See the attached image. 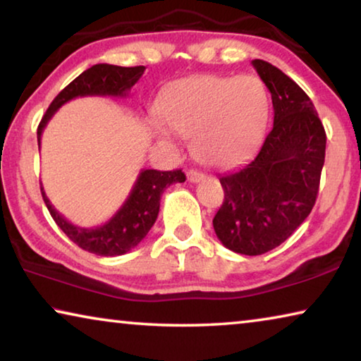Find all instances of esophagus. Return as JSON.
Returning a JSON list of instances; mask_svg holds the SVG:
<instances>
[{"mask_svg":"<svg viewBox=\"0 0 361 361\" xmlns=\"http://www.w3.org/2000/svg\"><path fill=\"white\" fill-rule=\"evenodd\" d=\"M205 178L202 172H197V170H189L188 172V181L189 183H200Z\"/></svg>","mask_w":361,"mask_h":361,"instance_id":"esophagus-1","label":"esophagus"}]
</instances>
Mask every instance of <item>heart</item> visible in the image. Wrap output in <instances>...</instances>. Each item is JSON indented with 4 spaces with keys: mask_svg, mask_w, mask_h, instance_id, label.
<instances>
[{
    "mask_svg": "<svg viewBox=\"0 0 361 361\" xmlns=\"http://www.w3.org/2000/svg\"><path fill=\"white\" fill-rule=\"evenodd\" d=\"M156 109L167 129L191 137L200 162L231 167L245 161L259 146L267 126L269 97L255 75H200L173 82ZM152 132L161 142H170L161 126H152Z\"/></svg>",
    "mask_w": 361,
    "mask_h": 361,
    "instance_id": "1",
    "label": "heart"
}]
</instances>
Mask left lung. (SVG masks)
Segmentation results:
<instances>
[{
  "label": "left lung",
  "mask_w": 361,
  "mask_h": 361,
  "mask_svg": "<svg viewBox=\"0 0 361 361\" xmlns=\"http://www.w3.org/2000/svg\"><path fill=\"white\" fill-rule=\"evenodd\" d=\"M272 97L274 127L252 162L219 176L224 202L213 218L231 252L256 256L283 243L319 194L326 133L307 94L277 66L253 60Z\"/></svg>",
  "instance_id": "1"
}]
</instances>
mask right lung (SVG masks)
I'll list each match as a JSON object with an SVG mask.
<instances>
[{"label": "right lung", "mask_w": 361, "mask_h": 361, "mask_svg": "<svg viewBox=\"0 0 361 361\" xmlns=\"http://www.w3.org/2000/svg\"><path fill=\"white\" fill-rule=\"evenodd\" d=\"M145 66H116L108 63H99L90 66L81 73L75 81H71L60 92L38 126V146H41V135L47 122L57 113V109L76 97H126L129 90L138 82L145 73ZM186 180L181 170L172 172H159V170L143 169L133 185L126 202L114 215L97 228H81L70 223L63 215L54 209L51 200L47 199L44 188H41L42 199L47 210L57 226L62 229L68 239L78 247L89 253L99 256H119L130 252L148 234L152 224L156 223L161 207V197L164 189L175 183Z\"/></svg>", "instance_id": "right-lung-1"}]
</instances>
